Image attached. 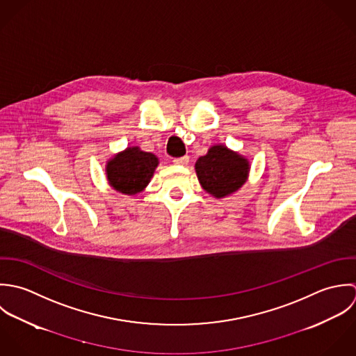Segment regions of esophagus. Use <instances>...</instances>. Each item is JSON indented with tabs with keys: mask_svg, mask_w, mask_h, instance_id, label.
<instances>
[{
	"mask_svg": "<svg viewBox=\"0 0 356 356\" xmlns=\"http://www.w3.org/2000/svg\"><path fill=\"white\" fill-rule=\"evenodd\" d=\"M188 162H190V158L187 155H184L181 158H175L173 159L175 165H188Z\"/></svg>",
	"mask_w": 356,
	"mask_h": 356,
	"instance_id": "1",
	"label": "esophagus"
}]
</instances>
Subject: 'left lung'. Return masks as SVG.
I'll return each instance as SVG.
<instances>
[{"mask_svg":"<svg viewBox=\"0 0 356 356\" xmlns=\"http://www.w3.org/2000/svg\"><path fill=\"white\" fill-rule=\"evenodd\" d=\"M201 187L216 200L236 193L249 177V159L224 144H214L195 162Z\"/></svg>","mask_w":356,"mask_h":356,"instance_id":"8db88e82","label":"left lung"}]
</instances>
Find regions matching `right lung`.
<instances>
[{
    "label": "right lung",
    "instance_id": "obj_1",
    "mask_svg": "<svg viewBox=\"0 0 356 356\" xmlns=\"http://www.w3.org/2000/svg\"><path fill=\"white\" fill-rule=\"evenodd\" d=\"M158 165L156 155L131 145L106 162V177L113 190L125 195H136L145 190Z\"/></svg>",
    "mask_w": 356,
    "mask_h": 356
}]
</instances>
